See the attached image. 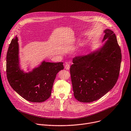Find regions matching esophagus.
Segmentation results:
<instances>
[{"label": "esophagus", "mask_w": 131, "mask_h": 131, "mask_svg": "<svg viewBox=\"0 0 131 131\" xmlns=\"http://www.w3.org/2000/svg\"><path fill=\"white\" fill-rule=\"evenodd\" d=\"M70 68V64H66V65H65V68L66 70H69Z\"/></svg>", "instance_id": "34e87169"}]
</instances>
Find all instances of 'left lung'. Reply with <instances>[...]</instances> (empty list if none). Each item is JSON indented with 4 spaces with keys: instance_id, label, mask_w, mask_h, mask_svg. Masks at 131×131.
<instances>
[{
    "instance_id": "1",
    "label": "left lung",
    "mask_w": 131,
    "mask_h": 131,
    "mask_svg": "<svg viewBox=\"0 0 131 131\" xmlns=\"http://www.w3.org/2000/svg\"><path fill=\"white\" fill-rule=\"evenodd\" d=\"M101 47L86 54L74 57L70 73L74 97L82 102L101 98L112 90L118 80L122 61L115 34L104 30Z\"/></svg>"
}]
</instances>
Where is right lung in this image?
<instances>
[{"instance_id": "1", "label": "right lung", "mask_w": 131, "mask_h": 131, "mask_svg": "<svg viewBox=\"0 0 131 131\" xmlns=\"http://www.w3.org/2000/svg\"><path fill=\"white\" fill-rule=\"evenodd\" d=\"M17 36L9 45L6 56V74L13 90L25 100L41 102L49 98L57 74L64 69L63 62L42 61L28 72L20 68ZM29 71V70H27Z\"/></svg>"}]
</instances>
